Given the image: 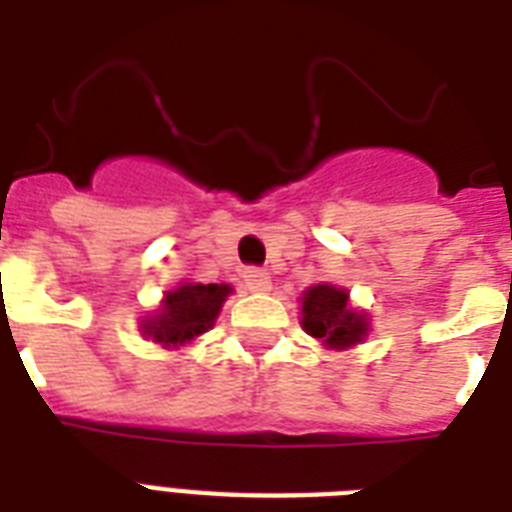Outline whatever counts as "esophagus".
I'll use <instances>...</instances> for the list:
<instances>
[{"label": "esophagus", "mask_w": 512, "mask_h": 512, "mask_svg": "<svg viewBox=\"0 0 512 512\" xmlns=\"http://www.w3.org/2000/svg\"><path fill=\"white\" fill-rule=\"evenodd\" d=\"M244 284H247V289H252V292H268V289H271V273L265 271V268L252 265V268L244 271Z\"/></svg>", "instance_id": "1"}]
</instances>
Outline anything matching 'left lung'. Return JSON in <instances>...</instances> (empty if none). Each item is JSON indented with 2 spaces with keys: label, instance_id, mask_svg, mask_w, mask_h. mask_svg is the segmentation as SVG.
Segmentation results:
<instances>
[{
  "label": "left lung",
  "instance_id": "8db88e82",
  "mask_svg": "<svg viewBox=\"0 0 512 512\" xmlns=\"http://www.w3.org/2000/svg\"><path fill=\"white\" fill-rule=\"evenodd\" d=\"M303 329L311 337L324 340L329 348H348L364 340L366 319L350 311L345 289L319 284L303 297Z\"/></svg>",
  "mask_w": 512,
  "mask_h": 512
}]
</instances>
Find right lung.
I'll return each mask as SVG.
<instances>
[{"mask_svg":"<svg viewBox=\"0 0 512 512\" xmlns=\"http://www.w3.org/2000/svg\"><path fill=\"white\" fill-rule=\"evenodd\" d=\"M228 292V284H183L164 297L162 313L148 321L146 332L167 345H183L215 324Z\"/></svg>","mask_w":512,"mask_h":512,"instance_id":"1","label":"right lung"}]
</instances>
